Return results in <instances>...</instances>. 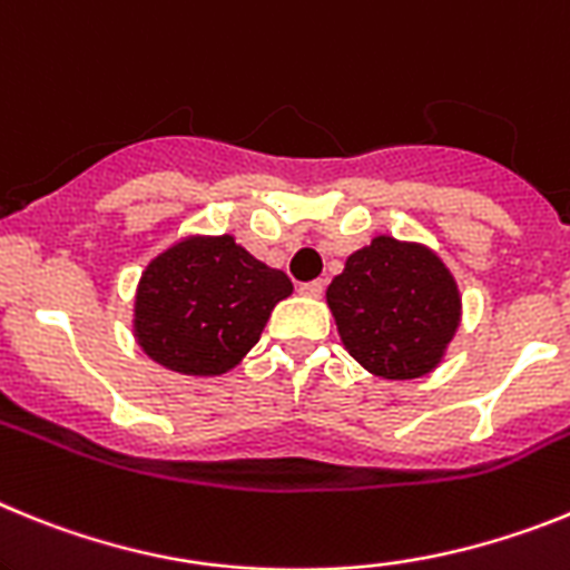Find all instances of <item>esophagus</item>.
<instances>
[{"label":"esophagus","instance_id":"1","mask_svg":"<svg viewBox=\"0 0 570 570\" xmlns=\"http://www.w3.org/2000/svg\"><path fill=\"white\" fill-rule=\"evenodd\" d=\"M301 295L306 298H321L324 295V281H306V284H298Z\"/></svg>","mask_w":570,"mask_h":570}]
</instances>
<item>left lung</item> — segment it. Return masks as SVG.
Masks as SVG:
<instances>
[{"mask_svg": "<svg viewBox=\"0 0 570 570\" xmlns=\"http://www.w3.org/2000/svg\"><path fill=\"white\" fill-rule=\"evenodd\" d=\"M341 344L361 367L393 381L442 364L462 324L453 272L430 246L375 235L326 286Z\"/></svg>", "mask_w": 570, "mask_h": 570, "instance_id": "left-lung-1", "label": "left lung"}]
</instances>
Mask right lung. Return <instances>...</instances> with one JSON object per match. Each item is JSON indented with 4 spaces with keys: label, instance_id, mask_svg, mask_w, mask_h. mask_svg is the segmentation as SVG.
<instances>
[{
    "label": "right lung",
    "instance_id": "add662e5",
    "mask_svg": "<svg viewBox=\"0 0 570 570\" xmlns=\"http://www.w3.org/2000/svg\"><path fill=\"white\" fill-rule=\"evenodd\" d=\"M289 295L284 272L261 264L232 235H189L148 261L131 326L142 353L166 370L224 375Z\"/></svg>",
    "mask_w": 570,
    "mask_h": 570
}]
</instances>
